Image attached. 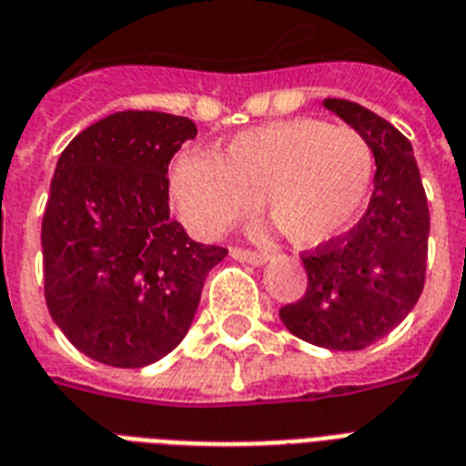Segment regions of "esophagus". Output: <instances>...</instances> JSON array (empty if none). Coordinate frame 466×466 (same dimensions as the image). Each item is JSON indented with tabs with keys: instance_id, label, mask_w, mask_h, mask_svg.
Segmentation results:
<instances>
[{
	"instance_id": "obj_1",
	"label": "esophagus",
	"mask_w": 466,
	"mask_h": 466,
	"mask_svg": "<svg viewBox=\"0 0 466 466\" xmlns=\"http://www.w3.org/2000/svg\"><path fill=\"white\" fill-rule=\"evenodd\" d=\"M232 258L241 263H251V266H263L268 261L263 254H256V251H248V248H232Z\"/></svg>"
}]
</instances>
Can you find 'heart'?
<instances>
[{
  "label": "heart",
  "mask_w": 466,
  "mask_h": 466,
  "mask_svg": "<svg viewBox=\"0 0 466 466\" xmlns=\"http://www.w3.org/2000/svg\"><path fill=\"white\" fill-rule=\"evenodd\" d=\"M372 168L362 135L298 118L237 135L219 157L183 152L171 167L168 190L196 237H219L251 218L261 198L270 222L295 247L317 248L360 219Z\"/></svg>",
  "instance_id": "b5f03b06"
}]
</instances>
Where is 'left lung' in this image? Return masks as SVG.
<instances>
[{
	"label": "left lung",
	"mask_w": 466,
	"mask_h": 466,
	"mask_svg": "<svg viewBox=\"0 0 466 466\" xmlns=\"http://www.w3.org/2000/svg\"><path fill=\"white\" fill-rule=\"evenodd\" d=\"M326 111L362 135L375 157L368 212L336 241L305 256L307 292L280 309L298 339L329 350H362L397 329L426 280L431 215L411 142L358 104L324 98Z\"/></svg>",
	"instance_id": "1"
}]
</instances>
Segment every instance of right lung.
I'll list each match as a JSON object with an SVG mask.
<instances>
[{
	"mask_svg": "<svg viewBox=\"0 0 466 466\" xmlns=\"http://www.w3.org/2000/svg\"><path fill=\"white\" fill-rule=\"evenodd\" d=\"M196 135L181 116L120 111L57 159L40 232L46 302L91 360L145 368L171 353L227 256L168 218V161Z\"/></svg>",
	"mask_w": 466,
	"mask_h": 466,
	"instance_id": "obj_1",
	"label": "right lung"
}]
</instances>
